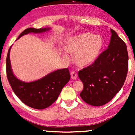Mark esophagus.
<instances>
[{
	"mask_svg": "<svg viewBox=\"0 0 135 135\" xmlns=\"http://www.w3.org/2000/svg\"><path fill=\"white\" fill-rule=\"evenodd\" d=\"M71 77L72 79L75 80L78 78V74H77V73L75 71H72L71 73Z\"/></svg>",
	"mask_w": 135,
	"mask_h": 135,
	"instance_id": "34e87169",
	"label": "esophagus"
}]
</instances>
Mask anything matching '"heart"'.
<instances>
[{
	"label": "heart",
	"mask_w": 135,
	"mask_h": 135,
	"mask_svg": "<svg viewBox=\"0 0 135 135\" xmlns=\"http://www.w3.org/2000/svg\"><path fill=\"white\" fill-rule=\"evenodd\" d=\"M103 46V40L99 35L84 33L73 38L68 43L66 50L74 54V60L78 65L85 66L94 62ZM64 57L69 59L65 54Z\"/></svg>",
	"instance_id": "heart-1"
}]
</instances>
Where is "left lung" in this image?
<instances>
[{"mask_svg":"<svg viewBox=\"0 0 135 135\" xmlns=\"http://www.w3.org/2000/svg\"><path fill=\"white\" fill-rule=\"evenodd\" d=\"M110 31L108 48L78 73L84 84L80 97L93 106L104 105L113 99L123 85L128 70L127 45L114 30Z\"/></svg>","mask_w":135,"mask_h":135,"instance_id":"1","label":"left lung"}]
</instances>
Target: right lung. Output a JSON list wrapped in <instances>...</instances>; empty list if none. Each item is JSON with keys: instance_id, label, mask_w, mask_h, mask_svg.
Listing matches in <instances>:
<instances>
[{"instance_id": "1", "label": "right lung", "mask_w": 135, "mask_h": 135, "mask_svg": "<svg viewBox=\"0 0 135 135\" xmlns=\"http://www.w3.org/2000/svg\"><path fill=\"white\" fill-rule=\"evenodd\" d=\"M50 30V28L39 29L28 28L21 33L17 40L29 33H40ZM10 48L11 46L8 51L6 59L7 76L14 93L23 104L30 107L44 109L50 107L56 100L62 88L69 82L71 76L68 68L56 70L35 81L23 82L14 76L12 71Z\"/></svg>"}]
</instances>
